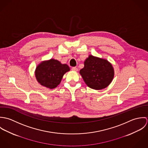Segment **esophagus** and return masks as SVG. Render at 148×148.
Returning <instances> with one entry per match:
<instances>
[{"mask_svg": "<svg viewBox=\"0 0 148 148\" xmlns=\"http://www.w3.org/2000/svg\"><path fill=\"white\" fill-rule=\"evenodd\" d=\"M72 70L73 71L76 72V71H78V69H77L76 67H72Z\"/></svg>", "mask_w": 148, "mask_h": 148, "instance_id": "esophagus-1", "label": "esophagus"}]
</instances>
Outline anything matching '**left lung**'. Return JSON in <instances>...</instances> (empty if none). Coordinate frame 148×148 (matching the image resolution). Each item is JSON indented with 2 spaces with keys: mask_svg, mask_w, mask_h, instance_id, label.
<instances>
[{
  "mask_svg": "<svg viewBox=\"0 0 148 148\" xmlns=\"http://www.w3.org/2000/svg\"><path fill=\"white\" fill-rule=\"evenodd\" d=\"M84 63V66L80 71V74L88 86L100 90L111 83L114 71L112 64L107 60L90 55Z\"/></svg>",
  "mask_w": 148,
  "mask_h": 148,
  "instance_id": "8db88e82",
  "label": "left lung"
}]
</instances>
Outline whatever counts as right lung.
Returning <instances> with one entry per match:
<instances>
[{"label": "right lung", "instance_id": "right-lung-1", "mask_svg": "<svg viewBox=\"0 0 148 148\" xmlns=\"http://www.w3.org/2000/svg\"><path fill=\"white\" fill-rule=\"evenodd\" d=\"M70 71L69 66L59 61L51 59L39 64L35 69V75L38 82L42 86L52 89L59 84L64 75Z\"/></svg>", "mask_w": 148, "mask_h": 148}]
</instances>
